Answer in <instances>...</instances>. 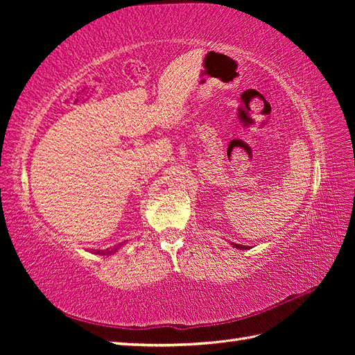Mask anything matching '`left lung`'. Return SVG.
I'll list each match as a JSON object with an SVG mask.
<instances>
[{
	"mask_svg": "<svg viewBox=\"0 0 355 355\" xmlns=\"http://www.w3.org/2000/svg\"><path fill=\"white\" fill-rule=\"evenodd\" d=\"M235 249H240V250H247V249H250L249 245H241V244H235V243H231Z\"/></svg>",
	"mask_w": 355,
	"mask_h": 355,
	"instance_id": "1",
	"label": "left lung"
}]
</instances>
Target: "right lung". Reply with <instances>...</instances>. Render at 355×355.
Masks as SVG:
<instances>
[{
  "mask_svg": "<svg viewBox=\"0 0 355 355\" xmlns=\"http://www.w3.org/2000/svg\"><path fill=\"white\" fill-rule=\"evenodd\" d=\"M127 243V241H125ZM125 243H121L120 245H116V247H114V249H106V250H90V253H94V254H103V256H110V254H112V253H115L118 249H120V247L123 245V244H125Z\"/></svg>",
  "mask_w": 355,
  "mask_h": 355,
  "instance_id": "obj_1",
  "label": "right lung"
}]
</instances>
